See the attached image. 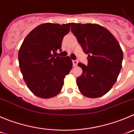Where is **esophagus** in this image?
<instances>
[{
    "label": "esophagus",
    "instance_id": "1",
    "mask_svg": "<svg viewBox=\"0 0 134 134\" xmlns=\"http://www.w3.org/2000/svg\"><path fill=\"white\" fill-rule=\"evenodd\" d=\"M72 62H73V67H75V66H77V63H78L77 60H73V61H72Z\"/></svg>",
    "mask_w": 134,
    "mask_h": 134
}]
</instances>
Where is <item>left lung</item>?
I'll return each instance as SVG.
<instances>
[{
	"instance_id": "8db88e82",
	"label": "left lung",
	"mask_w": 134,
	"mask_h": 134,
	"mask_svg": "<svg viewBox=\"0 0 134 134\" xmlns=\"http://www.w3.org/2000/svg\"><path fill=\"white\" fill-rule=\"evenodd\" d=\"M83 52L88 55V65L78 63L82 70L77 78L81 93L88 98L107 94L116 82L122 68L123 52L114 36L96 24H71Z\"/></svg>"
}]
</instances>
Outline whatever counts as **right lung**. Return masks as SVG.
I'll list each match as a JSON object with an SVG mask.
<instances>
[{
	"instance_id": "1",
	"label": "right lung",
	"mask_w": 134,
	"mask_h": 134,
	"mask_svg": "<svg viewBox=\"0 0 134 134\" xmlns=\"http://www.w3.org/2000/svg\"><path fill=\"white\" fill-rule=\"evenodd\" d=\"M70 27L71 23L42 24L31 31L21 45L18 52L21 73L28 88L40 98L58 94L65 77L72 69L69 56L55 55L57 51H61L62 40Z\"/></svg>"
}]
</instances>
